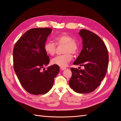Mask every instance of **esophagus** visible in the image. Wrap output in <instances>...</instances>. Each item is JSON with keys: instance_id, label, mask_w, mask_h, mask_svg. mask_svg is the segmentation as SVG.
<instances>
[{"instance_id": "34e87169", "label": "esophagus", "mask_w": 121, "mask_h": 121, "mask_svg": "<svg viewBox=\"0 0 121 121\" xmlns=\"http://www.w3.org/2000/svg\"><path fill=\"white\" fill-rule=\"evenodd\" d=\"M60 69L61 70H64V69H66V68L65 67H60Z\"/></svg>"}]
</instances>
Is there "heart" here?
Segmentation results:
<instances>
[{
    "instance_id": "heart-1",
    "label": "heart",
    "mask_w": 121,
    "mask_h": 121,
    "mask_svg": "<svg viewBox=\"0 0 121 121\" xmlns=\"http://www.w3.org/2000/svg\"><path fill=\"white\" fill-rule=\"evenodd\" d=\"M55 43L57 44H64L63 52L65 54L58 55L51 60L53 65L60 67H65L72 58L70 53L75 55L79 52V45L78 42L73 40L72 37L66 33L60 34L54 37ZM56 46L51 41H46L44 44V50L47 54L52 56L55 53Z\"/></svg>"
}]
</instances>
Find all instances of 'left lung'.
<instances>
[{"label": "left lung", "instance_id": "left-lung-1", "mask_svg": "<svg viewBox=\"0 0 121 121\" xmlns=\"http://www.w3.org/2000/svg\"><path fill=\"white\" fill-rule=\"evenodd\" d=\"M83 48L74 65L84 66V69L71 68L72 76L69 81L71 89L80 94L91 92L100 86L106 74L108 52L101 38L87 30L79 32Z\"/></svg>", "mask_w": 121, "mask_h": 121}]
</instances>
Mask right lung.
I'll use <instances>...</instances> for the list:
<instances>
[{
  "instance_id": "obj_1",
  "label": "right lung",
  "mask_w": 121,
  "mask_h": 121,
  "mask_svg": "<svg viewBox=\"0 0 121 121\" xmlns=\"http://www.w3.org/2000/svg\"><path fill=\"white\" fill-rule=\"evenodd\" d=\"M52 29L34 28L26 31L13 49L14 69L21 85L32 95H44L52 88L59 67L53 65L45 69L49 59L44 44ZM44 69L42 71V69Z\"/></svg>"
}]
</instances>
